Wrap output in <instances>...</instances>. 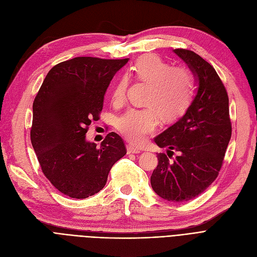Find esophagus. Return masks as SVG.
I'll list each match as a JSON object with an SVG mask.
<instances>
[{"label": "esophagus", "instance_id": "obj_1", "mask_svg": "<svg viewBox=\"0 0 257 257\" xmlns=\"http://www.w3.org/2000/svg\"><path fill=\"white\" fill-rule=\"evenodd\" d=\"M141 151L138 149V148L133 147L131 145H127V153L128 154H134V153H140Z\"/></svg>", "mask_w": 257, "mask_h": 257}]
</instances>
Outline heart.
I'll use <instances>...</instances> for the list:
<instances>
[{"label":"heart","mask_w":257,"mask_h":257,"mask_svg":"<svg viewBox=\"0 0 257 257\" xmlns=\"http://www.w3.org/2000/svg\"><path fill=\"white\" fill-rule=\"evenodd\" d=\"M130 75L149 85L146 108H130L116 119V129L129 142L143 144L158 127L156 111L165 119H172L184 112L194 93V78L184 66H172L158 55L141 57L132 66ZM128 78L115 83L111 101L120 104L125 100Z\"/></svg>","instance_id":"obj_1"}]
</instances>
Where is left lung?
<instances>
[{
  "label": "left lung",
  "instance_id": "1",
  "mask_svg": "<svg viewBox=\"0 0 257 257\" xmlns=\"http://www.w3.org/2000/svg\"><path fill=\"white\" fill-rule=\"evenodd\" d=\"M174 52L193 72L198 88L184 115L154 139L158 147L180 155L170 161L165 153L157 154L151 185L163 199L184 202L203 193L218 177L232 128L228 94L213 66L193 51Z\"/></svg>",
  "mask_w": 257,
  "mask_h": 257
}]
</instances>
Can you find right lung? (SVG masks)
<instances>
[{
	"label": "right lung",
	"mask_w": 257,
	"mask_h": 257,
	"mask_svg": "<svg viewBox=\"0 0 257 257\" xmlns=\"http://www.w3.org/2000/svg\"><path fill=\"white\" fill-rule=\"evenodd\" d=\"M126 59L76 57L53 66L33 102L31 143L45 176L74 199L99 193L110 169L127 151L121 138L108 133L100 148L87 142L104 94Z\"/></svg>",
	"instance_id": "right-lung-1"
}]
</instances>
